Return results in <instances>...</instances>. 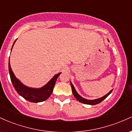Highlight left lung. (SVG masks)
<instances>
[{"label":"left lung","instance_id":"obj_1","mask_svg":"<svg viewBox=\"0 0 132 132\" xmlns=\"http://www.w3.org/2000/svg\"><path fill=\"white\" fill-rule=\"evenodd\" d=\"M71 89H72V94H73L74 96L75 97L76 99L78 100L79 102L83 103V104H89V105H95V104H99V103H101L102 101H104V100L112 92V90H113V89L112 90H111L108 94H106L105 95H104V96H103L102 97L99 98V99H95V100H87V99H84L83 97H82L81 96H80V95L77 93L76 90L75 88L74 87L73 85H72L71 82Z\"/></svg>","mask_w":132,"mask_h":132}]
</instances>
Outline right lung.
Returning <instances> with one entry per match:
<instances>
[{"instance_id": "1", "label": "right lung", "mask_w": 132, "mask_h": 132, "mask_svg": "<svg viewBox=\"0 0 132 132\" xmlns=\"http://www.w3.org/2000/svg\"><path fill=\"white\" fill-rule=\"evenodd\" d=\"M15 42L16 40L13 43V46L14 43H15ZM13 46L12 47V49ZM9 73H10V79L12 82L13 86L14 87L16 91L18 92V94L23 97L24 99H26L27 101L35 103L41 102L46 101L50 96L52 94L53 90L57 78L61 74V72H60V73L56 75L50 81L47 83L46 85L42 88L34 89L30 88V87H27V86L23 85L19 79L16 78L12 70L10 63H9Z\"/></svg>"}]
</instances>
